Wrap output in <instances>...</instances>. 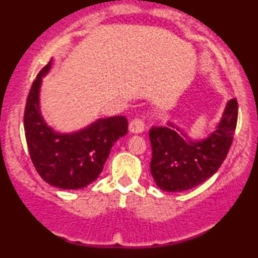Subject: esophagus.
<instances>
[{"label":"esophagus","mask_w":258,"mask_h":258,"mask_svg":"<svg viewBox=\"0 0 258 258\" xmlns=\"http://www.w3.org/2000/svg\"><path fill=\"white\" fill-rule=\"evenodd\" d=\"M144 127H146L144 120L136 117V119H133L131 122H130L128 130L131 133H142L144 131Z\"/></svg>","instance_id":"1"}]
</instances>
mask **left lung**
<instances>
[{
    "instance_id": "1",
    "label": "left lung",
    "mask_w": 258,
    "mask_h": 258,
    "mask_svg": "<svg viewBox=\"0 0 258 258\" xmlns=\"http://www.w3.org/2000/svg\"><path fill=\"white\" fill-rule=\"evenodd\" d=\"M236 121L238 102L233 98L215 131L201 141H193L173 123L152 127L150 172L156 185L165 191H183L214 176L232 146Z\"/></svg>"
}]
</instances>
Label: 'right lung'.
<instances>
[{"label":"right lung","mask_w":258,"mask_h":258,"mask_svg":"<svg viewBox=\"0 0 258 258\" xmlns=\"http://www.w3.org/2000/svg\"><path fill=\"white\" fill-rule=\"evenodd\" d=\"M51 67L49 60L38 73L26 99V144L41 178L55 188L76 190L98 178L112 146L126 135L128 123L125 116H111L73 133L55 132L40 110L41 82Z\"/></svg>","instance_id":"1"}]
</instances>
